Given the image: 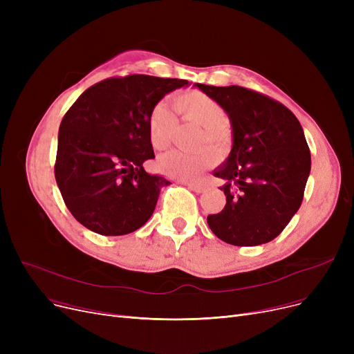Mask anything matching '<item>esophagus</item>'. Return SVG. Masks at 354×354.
<instances>
[{
	"label": "esophagus",
	"mask_w": 354,
	"mask_h": 354,
	"mask_svg": "<svg viewBox=\"0 0 354 354\" xmlns=\"http://www.w3.org/2000/svg\"><path fill=\"white\" fill-rule=\"evenodd\" d=\"M188 188L192 189V191L196 192V194H202L203 191H205V188H203L201 183H188Z\"/></svg>",
	"instance_id": "obj_1"
}]
</instances>
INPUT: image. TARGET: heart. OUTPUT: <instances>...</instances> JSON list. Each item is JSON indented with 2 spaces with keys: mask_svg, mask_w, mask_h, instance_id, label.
Returning <instances> with one entry per match:
<instances>
[{
  "mask_svg": "<svg viewBox=\"0 0 354 354\" xmlns=\"http://www.w3.org/2000/svg\"><path fill=\"white\" fill-rule=\"evenodd\" d=\"M179 113L192 123L202 127L199 143H208L214 147H224L230 140L225 126V110L215 99L199 90H189L175 97ZM174 113L169 103L158 102L149 113L147 133L149 140L158 151H162L171 142L174 126ZM214 155L208 149H201L195 153H183L179 151L167 152L160 156L158 166L162 174L182 180H195L201 172L212 166Z\"/></svg>",
  "mask_w": 354,
  "mask_h": 354,
  "instance_id": "b5f03b06",
  "label": "heart"
}]
</instances>
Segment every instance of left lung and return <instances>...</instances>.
Returning a JSON list of instances; mask_svg holds the SVG:
<instances>
[{
    "label": "left lung",
    "instance_id": "obj_1",
    "mask_svg": "<svg viewBox=\"0 0 354 354\" xmlns=\"http://www.w3.org/2000/svg\"><path fill=\"white\" fill-rule=\"evenodd\" d=\"M195 87L224 107L232 127L231 152L212 172L225 180L219 189L227 203L219 214L208 215V225L231 245L270 243L303 202L311 169L304 130L290 109L257 91Z\"/></svg>",
    "mask_w": 354,
    "mask_h": 354
}]
</instances>
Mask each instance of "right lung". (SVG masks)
Wrapping results in <instances>:
<instances>
[{
	"label": "right lung",
	"instance_id": "add662e5",
	"mask_svg": "<svg viewBox=\"0 0 354 354\" xmlns=\"http://www.w3.org/2000/svg\"><path fill=\"white\" fill-rule=\"evenodd\" d=\"M189 82L145 74L88 87L59 129L54 175L71 215L100 235H124L152 216L171 180L145 171L153 159L147 119L167 93Z\"/></svg>",
	"mask_w": 354,
	"mask_h": 354
}]
</instances>
